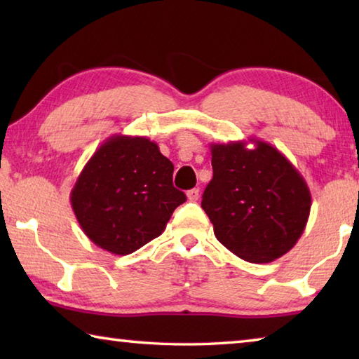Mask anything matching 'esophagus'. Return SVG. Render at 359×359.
Segmentation results:
<instances>
[{
    "label": "esophagus",
    "instance_id": "1",
    "mask_svg": "<svg viewBox=\"0 0 359 359\" xmlns=\"http://www.w3.org/2000/svg\"><path fill=\"white\" fill-rule=\"evenodd\" d=\"M187 198L190 199V201H198V199H199V190H198V188H193V190H188V191H187Z\"/></svg>",
    "mask_w": 359,
    "mask_h": 359
}]
</instances>
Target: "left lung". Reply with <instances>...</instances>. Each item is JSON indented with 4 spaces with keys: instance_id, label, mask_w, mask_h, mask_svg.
Instances as JSON below:
<instances>
[{
    "instance_id": "left-lung-1",
    "label": "left lung",
    "mask_w": 359,
    "mask_h": 359,
    "mask_svg": "<svg viewBox=\"0 0 359 359\" xmlns=\"http://www.w3.org/2000/svg\"><path fill=\"white\" fill-rule=\"evenodd\" d=\"M210 144L214 177L201 208L215 238L250 263H271L296 245L311 214V190L282 151L264 141Z\"/></svg>"
}]
</instances>
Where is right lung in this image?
<instances>
[{
  "label": "right lung",
  "mask_w": 359,
  "mask_h": 359,
  "mask_svg": "<svg viewBox=\"0 0 359 359\" xmlns=\"http://www.w3.org/2000/svg\"><path fill=\"white\" fill-rule=\"evenodd\" d=\"M174 165L142 136L109 137L71 190L79 224L95 245L130 255L160 236L175 208L187 201L172 185Z\"/></svg>",
  "instance_id": "add662e5"
}]
</instances>
